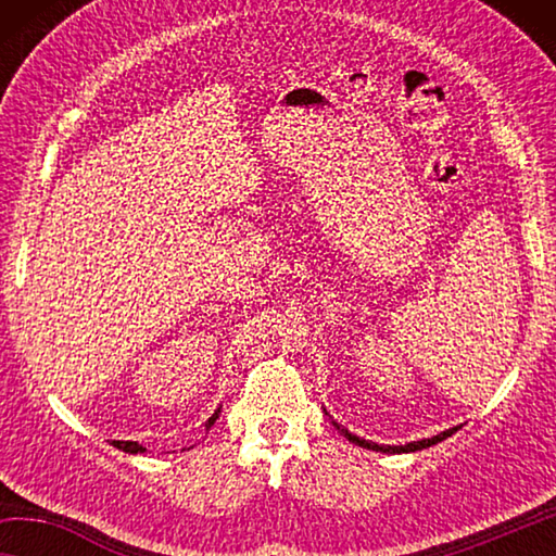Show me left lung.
I'll return each instance as SVG.
<instances>
[{
  "instance_id": "1",
  "label": "left lung",
  "mask_w": 556,
  "mask_h": 556,
  "mask_svg": "<svg viewBox=\"0 0 556 556\" xmlns=\"http://www.w3.org/2000/svg\"><path fill=\"white\" fill-rule=\"evenodd\" d=\"M336 429L341 431V434H343L348 441H353L355 446L372 448V451H382V454H409V451H421V448H427V446H434V444H439V441H444L446 437L454 434V431H458V427H451V429L441 431V434L431 437V439L412 441V444H404V446H384V444H375V441H365V439H361V437H355V434H351V431L343 429V427H338V425H336Z\"/></svg>"
}]
</instances>
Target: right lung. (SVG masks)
I'll return each instance as SVG.
<instances>
[{"label":"right lung","instance_id":"add662e5","mask_svg":"<svg viewBox=\"0 0 556 556\" xmlns=\"http://www.w3.org/2000/svg\"><path fill=\"white\" fill-rule=\"evenodd\" d=\"M218 414H220V409L215 412L208 421H205V429H211V427L215 425V419H218ZM112 446L127 451V454H144V451H147L142 444H137V441H112Z\"/></svg>","mask_w":556,"mask_h":556}]
</instances>
